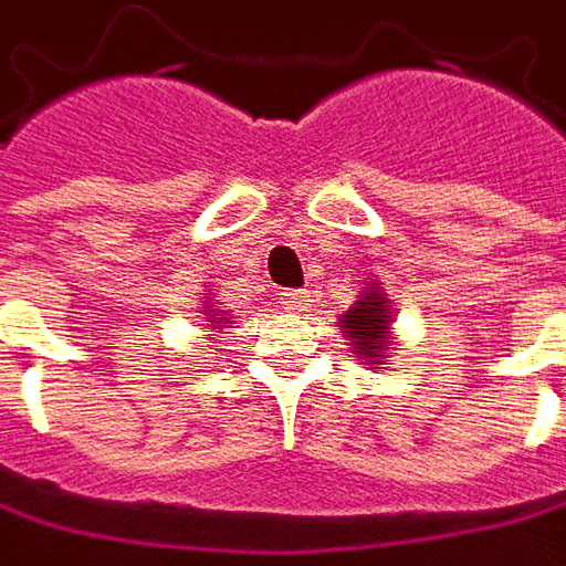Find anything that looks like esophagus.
Segmentation results:
<instances>
[{"instance_id":"esophagus-1","label":"esophagus","mask_w":566,"mask_h":566,"mask_svg":"<svg viewBox=\"0 0 566 566\" xmlns=\"http://www.w3.org/2000/svg\"><path fill=\"white\" fill-rule=\"evenodd\" d=\"M284 310H294V313H303L313 306V291L310 287H300V291H287L282 297Z\"/></svg>"}]
</instances>
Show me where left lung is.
<instances>
[{
    "mask_svg": "<svg viewBox=\"0 0 566 566\" xmlns=\"http://www.w3.org/2000/svg\"><path fill=\"white\" fill-rule=\"evenodd\" d=\"M384 303L387 300L380 297L378 291H371L368 297H363L353 310H349L344 318H340V328L347 334L349 347L356 356H363L365 363H375L378 353L387 349V325H390V315L384 313Z\"/></svg>",
    "mask_w": 566,
    "mask_h": 566,
    "instance_id": "obj_1",
    "label": "left lung"
}]
</instances>
